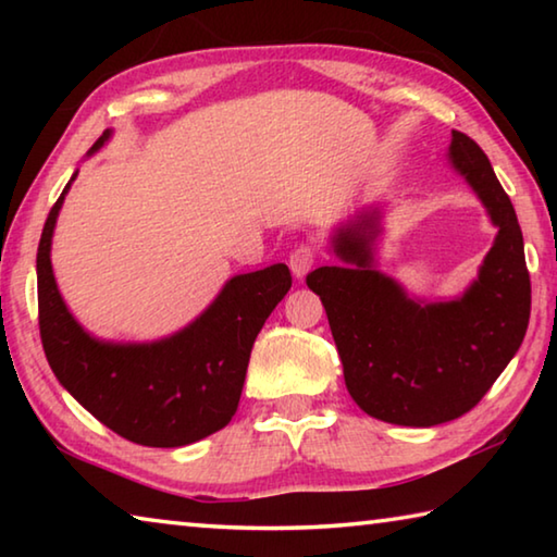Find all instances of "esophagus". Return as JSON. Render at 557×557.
<instances>
[{"mask_svg":"<svg viewBox=\"0 0 557 557\" xmlns=\"http://www.w3.org/2000/svg\"><path fill=\"white\" fill-rule=\"evenodd\" d=\"M319 256V248L314 243H299L295 250L289 252V268L295 272V277H305L309 270L314 268Z\"/></svg>","mask_w":557,"mask_h":557,"instance_id":"esophagus-1","label":"esophagus"}]
</instances>
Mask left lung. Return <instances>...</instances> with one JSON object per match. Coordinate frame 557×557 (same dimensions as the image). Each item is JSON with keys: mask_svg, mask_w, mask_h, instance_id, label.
Wrapping results in <instances>:
<instances>
[{"mask_svg": "<svg viewBox=\"0 0 557 557\" xmlns=\"http://www.w3.org/2000/svg\"><path fill=\"white\" fill-rule=\"evenodd\" d=\"M449 157L498 225L479 280L457 301L418 305L371 270L373 215L338 233L336 252L356 268L307 275L326 309L358 408L393 425L432 428L484 398L521 346L531 317V275L513 203L474 139L451 129Z\"/></svg>", "mask_w": 557, "mask_h": 557, "instance_id": "1", "label": "left lung"}]
</instances>
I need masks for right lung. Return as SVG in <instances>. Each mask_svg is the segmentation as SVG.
Returning a JSON list of instances; mask_svg holds the SVG:
<instances>
[{
  "instance_id": "1",
  "label": "right lung",
  "mask_w": 557,
  "mask_h": 557,
  "mask_svg": "<svg viewBox=\"0 0 557 557\" xmlns=\"http://www.w3.org/2000/svg\"><path fill=\"white\" fill-rule=\"evenodd\" d=\"M106 139L108 132L90 152ZM71 182L49 211L36 252L39 332L51 371L92 418L135 445L184 447L213 435L238 410L252 344L292 287L289 268L277 262L233 277L191 326L166 342H96L65 309L49 258Z\"/></svg>"
}]
</instances>
